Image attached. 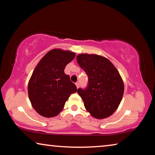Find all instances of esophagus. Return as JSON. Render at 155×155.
<instances>
[{
  "instance_id": "obj_1",
  "label": "esophagus",
  "mask_w": 155,
  "mask_h": 155,
  "mask_svg": "<svg viewBox=\"0 0 155 155\" xmlns=\"http://www.w3.org/2000/svg\"><path fill=\"white\" fill-rule=\"evenodd\" d=\"M76 86H77V89L79 87V86H80V85H79V83L78 82H77L76 83Z\"/></svg>"
}]
</instances>
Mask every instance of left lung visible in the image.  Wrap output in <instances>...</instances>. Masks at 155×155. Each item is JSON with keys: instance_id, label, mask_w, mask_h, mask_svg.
Segmentation results:
<instances>
[{"instance_id": "obj_1", "label": "left lung", "mask_w": 155, "mask_h": 155, "mask_svg": "<svg viewBox=\"0 0 155 155\" xmlns=\"http://www.w3.org/2000/svg\"><path fill=\"white\" fill-rule=\"evenodd\" d=\"M77 60L88 77L87 87L77 90L85 109L97 119L110 116L117 109L124 94L118 71L109 59L97 54H79Z\"/></svg>"}]
</instances>
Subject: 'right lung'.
Returning <instances> with one entry per match:
<instances>
[{"instance_id":"right-lung-1","label":"right lung","mask_w":155,"mask_h":155,"mask_svg":"<svg viewBox=\"0 0 155 155\" xmlns=\"http://www.w3.org/2000/svg\"><path fill=\"white\" fill-rule=\"evenodd\" d=\"M75 54L61 49L46 53L34 70L28 85V94L34 109L46 117L56 116L62 111L77 86L65 74L66 65Z\"/></svg>"}]
</instances>
